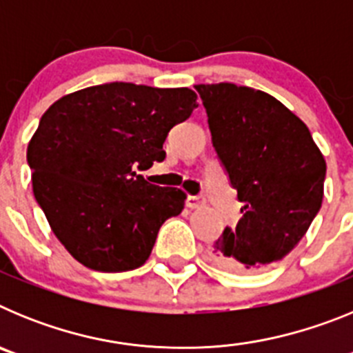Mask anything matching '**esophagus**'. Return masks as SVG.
I'll return each instance as SVG.
<instances>
[{"mask_svg":"<svg viewBox=\"0 0 353 353\" xmlns=\"http://www.w3.org/2000/svg\"><path fill=\"white\" fill-rule=\"evenodd\" d=\"M185 205L189 208H199L201 207V205H205V198L203 196H187V199H185Z\"/></svg>","mask_w":353,"mask_h":353,"instance_id":"obj_1","label":"esophagus"}]
</instances>
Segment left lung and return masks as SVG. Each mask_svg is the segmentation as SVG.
Wrapping results in <instances>:
<instances>
[{"label": "left lung", "mask_w": 353, "mask_h": 353, "mask_svg": "<svg viewBox=\"0 0 353 353\" xmlns=\"http://www.w3.org/2000/svg\"><path fill=\"white\" fill-rule=\"evenodd\" d=\"M212 145L242 217L214 242L215 261L239 272L285 258L322 207L325 159L310 129L281 102L233 83L196 84Z\"/></svg>", "instance_id": "8db88e82"}]
</instances>
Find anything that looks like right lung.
Returning <instances> with one entry per match:
<instances>
[{
  "instance_id": "add662e5",
  "label": "right lung",
  "mask_w": 353,
  "mask_h": 353,
  "mask_svg": "<svg viewBox=\"0 0 353 353\" xmlns=\"http://www.w3.org/2000/svg\"><path fill=\"white\" fill-rule=\"evenodd\" d=\"M189 88L105 83L61 97L28 146L33 194L79 263L125 272L148 260L164 221L183 210L176 187L136 171L162 162L168 132L198 108Z\"/></svg>"
}]
</instances>
